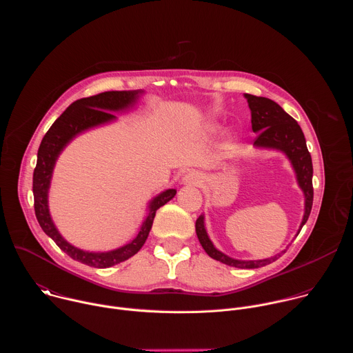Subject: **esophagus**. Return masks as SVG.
Segmentation results:
<instances>
[{"instance_id": "1", "label": "esophagus", "mask_w": 353, "mask_h": 353, "mask_svg": "<svg viewBox=\"0 0 353 353\" xmlns=\"http://www.w3.org/2000/svg\"><path fill=\"white\" fill-rule=\"evenodd\" d=\"M203 181H204V177H203V174L198 173V172H188L183 177V184H185V185H195V187H198V185L203 184Z\"/></svg>"}]
</instances>
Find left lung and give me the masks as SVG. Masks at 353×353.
I'll list each match as a JSON object with an SVG mask.
<instances>
[{
    "label": "left lung",
    "instance_id": "left-lung-1",
    "mask_svg": "<svg viewBox=\"0 0 353 353\" xmlns=\"http://www.w3.org/2000/svg\"><path fill=\"white\" fill-rule=\"evenodd\" d=\"M244 96L251 110V128H253L256 134H259L254 141V145L259 148H271L282 150V152L289 158L294 169L297 183L305 194V215L299 229L300 232L303 225L307 222L313 207V163L306 145L305 134L301 131L297 121L293 117H290L278 103H275L274 100L248 93H245ZM195 232L201 245L205 250V253L211 259L230 267L248 270L260 268L274 263L281 257V254H278L267 260L256 261H241L228 257L222 251L216 250L212 241L210 240L205 230L203 215H201L195 222ZM285 251H282V253H285Z\"/></svg>",
    "mask_w": 353,
    "mask_h": 353
}]
</instances>
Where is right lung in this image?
Here are the masks:
<instances>
[{"label": "right lung", "mask_w": 353, "mask_h": 353, "mask_svg": "<svg viewBox=\"0 0 353 353\" xmlns=\"http://www.w3.org/2000/svg\"><path fill=\"white\" fill-rule=\"evenodd\" d=\"M141 90H112L94 96L83 97L74 102L67 110L53 123L50 130L41 139L37 152V163L33 172V196H34V214L43 232L52 237L56 244L67 253L72 260L94 268H109L120 264L134 254H137L143 245L150 228H152L157 211L176 195L174 188H169L161 192L149 203V214L143 221L139 233L128 244L106 253H90L70 244L59 233L52 216L48 212L47 194L52 180L53 169L61 150L67 143L79 132L92 127L113 121L116 119L110 112H119L134 106L139 97Z\"/></svg>", "instance_id": "right-lung-1"}]
</instances>
